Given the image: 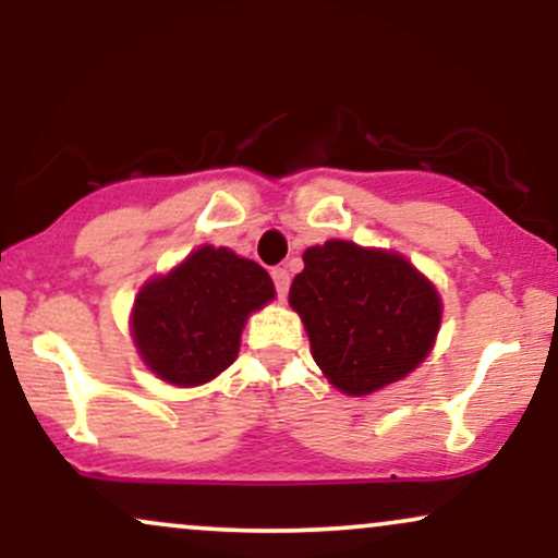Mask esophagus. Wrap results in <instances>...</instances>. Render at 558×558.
<instances>
[{
	"label": "esophagus",
	"mask_w": 558,
	"mask_h": 558,
	"mask_svg": "<svg viewBox=\"0 0 558 558\" xmlns=\"http://www.w3.org/2000/svg\"><path fill=\"white\" fill-rule=\"evenodd\" d=\"M272 280H275V288H278V296L283 299L288 293V286H291V272H288L286 267H275Z\"/></svg>",
	"instance_id": "1"
}]
</instances>
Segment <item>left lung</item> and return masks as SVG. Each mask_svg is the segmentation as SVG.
Wrapping results in <instances>:
<instances>
[{"instance_id":"left-lung-1","label":"left lung","mask_w":558,"mask_h":558,"mask_svg":"<svg viewBox=\"0 0 558 558\" xmlns=\"http://www.w3.org/2000/svg\"><path fill=\"white\" fill-rule=\"evenodd\" d=\"M288 304L317 367L345 396H369L414 373L444 319L438 288L403 254L341 239L306 248Z\"/></svg>"}]
</instances>
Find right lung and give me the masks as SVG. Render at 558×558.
Returning a JSON list of instances; mask_svg holds the SVG:
<instances>
[{
	"label": "right lung",
	"instance_id": "add662e5",
	"mask_svg": "<svg viewBox=\"0 0 558 558\" xmlns=\"http://www.w3.org/2000/svg\"><path fill=\"white\" fill-rule=\"evenodd\" d=\"M272 299L265 267L207 243L138 288L131 310L133 345L162 383L204 386L235 362L248 315Z\"/></svg>",
	"mask_w": 558,
	"mask_h": 558
}]
</instances>
